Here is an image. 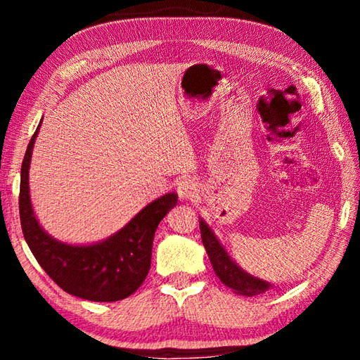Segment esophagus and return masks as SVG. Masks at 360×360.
I'll return each mask as SVG.
<instances>
[{
	"label": "esophagus",
	"instance_id": "obj_1",
	"mask_svg": "<svg viewBox=\"0 0 360 360\" xmlns=\"http://www.w3.org/2000/svg\"><path fill=\"white\" fill-rule=\"evenodd\" d=\"M178 195L182 200H193L198 197V184L195 179H181L178 184Z\"/></svg>",
	"mask_w": 360,
	"mask_h": 360
}]
</instances>
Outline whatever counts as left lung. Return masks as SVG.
I'll list each match as a JSON object with an SVG mask.
<instances>
[{
    "label": "left lung",
    "mask_w": 360,
    "mask_h": 360,
    "mask_svg": "<svg viewBox=\"0 0 360 360\" xmlns=\"http://www.w3.org/2000/svg\"><path fill=\"white\" fill-rule=\"evenodd\" d=\"M200 231H202V241L206 252H208L211 265L214 268L219 279H221L225 285L233 289L236 294L246 297L264 294L265 290L270 289V283L262 281V279L254 278L249 275V273L243 271L241 268L230 259V255L222 248L221 243H219L216 235L212 233L211 229L206 225L205 221H202V219H200Z\"/></svg>",
    "instance_id": "obj_1"
}]
</instances>
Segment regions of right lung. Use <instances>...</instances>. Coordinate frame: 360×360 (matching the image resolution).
<instances>
[{
	"label": "right lung",
	"instance_id": "add662e5",
	"mask_svg": "<svg viewBox=\"0 0 360 360\" xmlns=\"http://www.w3.org/2000/svg\"><path fill=\"white\" fill-rule=\"evenodd\" d=\"M39 125L30 139L20 172V224L28 248L53 283L71 295L92 302H117L130 297L148 276L155 230L178 203V195L167 193L154 200L124 229L101 243L75 246L57 241L41 229L30 200L28 169Z\"/></svg>",
	"mask_w": 360,
	"mask_h": 360
}]
</instances>
